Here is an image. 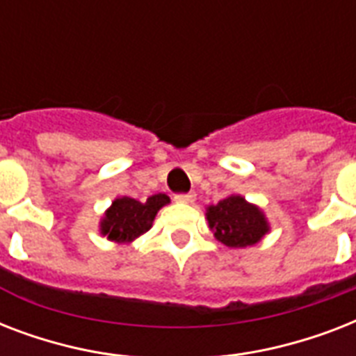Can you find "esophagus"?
<instances>
[{"label": "esophagus", "instance_id": "esophagus-1", "mask_svg": "<svg viewBox=\"0 0 356 356\" xmlns=\"http://www.w3.org/2000/svg\"><path fill=\"white\" fill-rule=\"evenodd\" d=\"M175 200L181 201V203H194L195 194H194V192H190V194H181V195H177Z\"/></svg>", "mask_w": 356, "mask_h": 356}]
</instances>
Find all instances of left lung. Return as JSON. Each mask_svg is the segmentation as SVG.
I'll return each instance as SVG.
<instances>
[{
	"label": "left lung",
	"mask_w": 356,
	"mask_h": 356,
	"mask_svg": "<svg viewBox=\"0 0 356 356\" xmlns=\"http://www.w3.org/2000/svg\"><path fill=\"white\" fill-rule=\"evenodd\" d=\"M205 218L214 238L227 248L254 245L271 231L264 211L240 194H231L216 205L207 207Z\"/></svg>",
	"instance_id": "left-lung-1"
}]
</instances>
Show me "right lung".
Segmentation results:
<instances>
[{
  "label": "right lung",
  "mask_w": 356,
  "mask_h": 356,
  "mask_svg": "<svg viewBox=\"0 0 356 356\" xmlns=\"http://www.w3.org/2000/svg\"><path fill=\"white\" fill-rule=\"evenodd\" d=\"M170 203L166 194L149 195L145 203L122 195L111 203L99 220V233L116 243H131L153 227L156 212Z\"/></svg>",
  "instance_id": "1"
}]
</instances>
